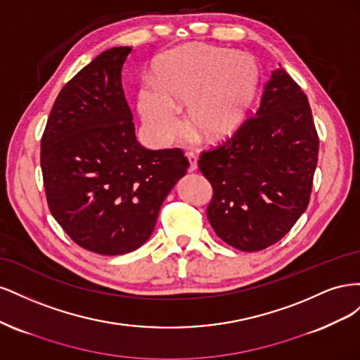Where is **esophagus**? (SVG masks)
Returning a JSON list of instances; mask_svg holds the SVG:
<instances>
[{
    "mask_svg": "<svg viewBox=\"0 0 360 360\" xmlns=\"http://www.w3.org/2000/svg\"><path fill=\"white\" fill-rule=\"evenodd\" d=\"M186 158H188V162H189V171H195V169H197V168H198L197 156H195L193 153H188Z\"/></svg>",
    "mask_w": 360,
    "mask_h": 360,
    "instance_id": "1",
    "label": "esophagus"
}]
</instances>
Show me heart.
<instances>
[{"label":"heart","mask_w":360,"mask_h":360,"mask_svg":"<svg viewBox=\"0 0 360 360\" xmlns=\"http://www.w3.org/2000/svg\"><path fill=\"white\" fill-rule=\"evenodd\" d=\"M258 82L259 64L250 53L191 45L159 60L155 81L138 91V111L156 146H167L180 132L177 105L186 102L191 126L221 141L245 122Z\"/></svg>","instance_id":"obj_1"}]
</instances>
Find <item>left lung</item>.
Instances as JSON below:
<instances>
[{"label":"left lung","instance_id":"8db88e82","mask_svg":"<svg viewBox=\"0 0 360 360\" xmlns=\"http://www.w3.org/2000/svg\"><path fill=\"white\" fill-rule=\"evenodd\" d=\"M317 156L308 97L279 68L257 115L198 160L213 188L207 217L214 233L245 252L281 240L307 210Z\"/></svg>","mask_w":360,"mask_h":360}]
</instances>
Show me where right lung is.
I'll return each mask as SVG.
<instances>
[{
    "label": "right lung",
    "instance_id": "obj_1",
    "mask_svg": "<svg viewBox=\"0 0 360 360\" xmlns=\"http://www.w3.org/2000/svg\"><path fill=\"white\" fill-rule=\"evenodd\" d=\"M130 51L102 52L64 85L41 138L52 216L76 245L101 255L143 246L189 167L179 148L147 150L136 141L122 86Z\"/></svg>",
    "mask_w": 360,
    "mask_h": 360
}]
</instances>
